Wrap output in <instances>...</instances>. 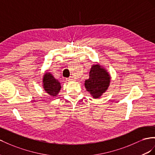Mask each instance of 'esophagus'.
Listing matches in <instances>:
<instances>
[{"label": "esophagus", "instance_id": "obj_1", "mask_svg": "<svg viewBox=\"0 0 155 155\" xmlns=\"http://www.w3.org/2000/svg\"><path fill=\"white\" fill-rule=\"evenodd\" d=\"M66 80H67V81H69V82H71V81H75L73 77H70V78H67Z\"/></svg>", "mask_w": 155, "mask_h": 155}]
</instances>
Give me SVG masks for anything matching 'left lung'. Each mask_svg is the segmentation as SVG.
I'll return each instance as SVG.
<instances>
[{
	"label": "left lung",
	"instance_id": "left-lung-1",
	"mask_svg": "<svg viewBox=\"0 0 155 155\" xmlns=\"http://www.w3.org/2000/svg\"><path fill=\"white\" fill-rule=\"evenodd\" d=\"M110 78L104 67L99 63L94 64L90 69L89 78L84 82L85 88L94 98H99L108 89Z\"/></svg>",
	"mask_w": 155,
	"mask_h": 155
}]
</instances>
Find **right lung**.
<instances>
[{"label": "right lung", "mask_w": 155, "mask_h": 155, "mask_svg": "<svg viewBox=\"0 0 155 155\" xmlns=\"http://www.w3.org/2000/svg\"><path fill=\"white\" fill-rule=\"evenodd\" d=\"M42 83L43 88L45 92L52 97H56L61 88L60 82L48 72L45 73L44 74Z\"/></svg>", "instance_id": "obj_1"}]
</instances>
